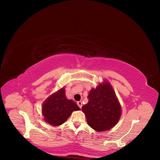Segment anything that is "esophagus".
Returning a JSON list of instances; mask_svg holds the SVG:
<instances>
[{
  "instance_id": "34e87169",
  "label": "esophagus",
  "mask_w": 160,
  "mask_h": 160,
  "mask_svg": "<svg viewBox=\"0 0 160 160\" xmlns=\"http://www.w3.org/2000/svg\"><path fill=\"white\" fill-rule=\"evenodd\" d=\"M77 105H78V106H79L80 108H82V105H82V102H81V101H78V102H77Z\"/></svg>"
}]
</instances>
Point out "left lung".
<instances>
[{"label":"left lung","mask_w":160,"mask_h":160,"mask_svg":"<svg viewBox=\"0 0 160 160\" xmlns=\"http://www.w3.org/2000/svg\"><path fill=\"white\" fill-rule=\"evenodd\" d=\"M88 103L82 107L88 124L98 132L113 128L120 118L121 106L109 83L92 89L88 97Z\"/></svg>","instance_id":"left-lung-1"}]
</instances>
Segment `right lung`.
<instances>
[{
  "instance_id": "obj_1",
  "label": "right lung",
  "mask_w": 160,
  "mask_h": 160,
  "mask_svg": "<svg viewBox=\"0 0 160 160\" xmlns=\"http://www.w3.org/2000/svg\"><path fill=\"white\" fill-rule=\"evenodd\" d=\"M64 89L62 88L52 95L42 105V111L45 122L52 126L62 124L72 111L80 110L75 102L66 98Z\"/></svg>"
}]
</instances>
